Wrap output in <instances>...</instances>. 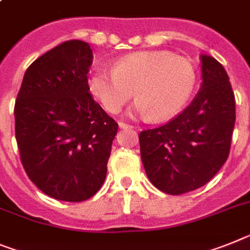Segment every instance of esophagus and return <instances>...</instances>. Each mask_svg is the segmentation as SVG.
<instances>
[{"mask_svg": "<svg viewBox=\"0 0 250 250\" xmlns=\"http://www.w3.org/2000/svg\"><path fill=\"white\" fill-rule=\"evenodd\" d=\"M119 126H120V129H133V125H129V124L124 123V121H120L119 123Z\"/></svg>", "mask_w": 250, "mask_h": 250, "instance_id": "34e87169", "label": "esophagus"}]
</instances>
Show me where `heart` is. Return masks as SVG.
<instances>
[{"mask_svg":"<svg viewBox=\"0 0 250 250\" xmlns=\"http://www.w3.org/2000/svg\"><path fill=\"white\" fill-rule=\"evenodd\" d=\"M196 82V68L188 58L167 50H151L125 55L112 70L97 69L89 77L88 86L110 114H117L134 91V114L164 121L182 110Z\"/></svg>","mask_w":250,"mask_h":250,"instance_id":"obj_1","label":"heart"}]
</instances>
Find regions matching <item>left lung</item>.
Returning a JSON list of instances; mask_svg holds the SVG:
<instances>
[{
    "instance_id": "8db88e82",
    "label": "left lung",
    "mask_w": 250,
    "mask_h": 250,
    "mask_svg": "<svg viewBox=\"0 0 250 250\" xmlns=\"http://www.w3.org/2000/svg\"><path fill=\"white\" fill-rule=\"evenodd\" d=\"M201 88L173 120L139 134L144 169L158 189L182 195L200 188L229 157L235 97L219 62L201 55Z\"/></svg>"
}]
</instances>
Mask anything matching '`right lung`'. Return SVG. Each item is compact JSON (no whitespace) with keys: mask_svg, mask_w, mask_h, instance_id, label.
Wrapping results in <instances>:
<instances>
[{"mask_svg":"<svg viewBox=\"0 0 250 250\" xmlns=\"http://www.w3.org/2000/svg\"><path fill=\"white\" fill-rule=\"evenodd\" d=\"M91 46L68 40L30 64L15 102L23 169L40 191L84 201L104 185L119 125L88 92Z\"/></svg>","mask_w":250,"mask_h":250,"instance_id":"1","label":"right lung"}]
</instances>
